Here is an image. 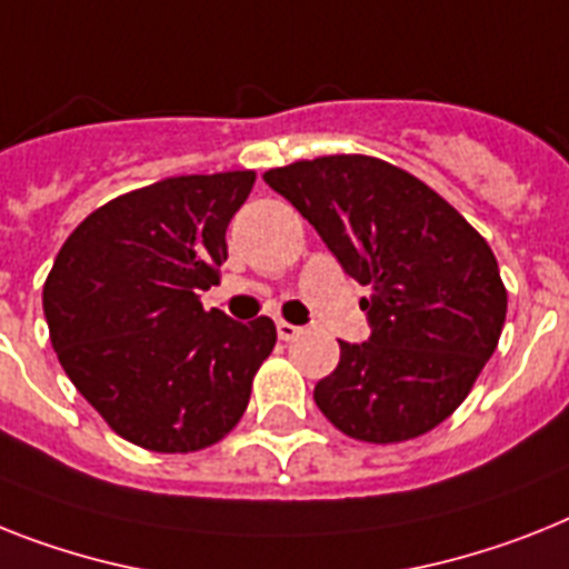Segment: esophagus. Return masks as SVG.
<instances>
[{"label": "esophagus", "instance_id": "obj_1", "mask_svg": "<svg viewBox=\"0 0 569 569\" xmlns=\"http://www.w3.org/2000/svg\"><path fill=\"white\" fill-rule=\"evenodd\" d=\"M276 331H279V340H284V342L296 340V337L302 335V328L293 326V322H284V319H279V322H276Z\"/></svg>", "mask_w": 569, "mask_h": 569}]
</instances>
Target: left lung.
<instances>
[{
  "label": "left lung",
  "mask_w": 569,
  "mask_h": 569,
  "mask_svg": "<svg viewBox=\"0 0 569 569\" xmlns=\"http://www.w3.org/2000/svg\"><path fill=\"white\" fill-rule=\"evenodd\" d=\"M342 270L372 288V337L340 342L313 401L340 433L396 445L442 425L468 398L506 322V284L477 229L430 186L363 153L264 173Z\"/></svg>",
  "instance_id": "left-lung-1"
}]
</instances>
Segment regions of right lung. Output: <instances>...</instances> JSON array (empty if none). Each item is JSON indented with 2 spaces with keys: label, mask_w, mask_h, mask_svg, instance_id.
<instances>
[{
  "label": "right lung",
  "mask_w": 569,
  "mask_h": 569,
  "mask_svg": "<svg viewBox=\"0 0 569 569\" xmlns=\"http://www.w3.org/2000/svg\"><path fill=\"white\" fill-rule=\"evenodd\" d=\"M256 171L168 177L96 209L42 284L51 346L74 389L144 450L194 453L241 421L276 346L270 317L234 322L200 290L220 281L227 227Z\"/></svg>",
  "instance_id": "1"
}]
</instances>
